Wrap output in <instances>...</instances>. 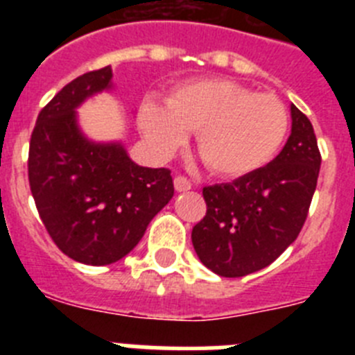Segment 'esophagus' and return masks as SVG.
<instances>
[{
	"label": "esophagus",
	"mask_w": 355,
	"mask_h": 355,
	"mask_svg": "<svg viewBox=\"0 0 355 355\" xmlns=\"http://www.w3.org/2000/svg\"><path fill=\"white\" fill-rule=\"evenodd\" d=\"M174 188L178 192H187L192 188V181L184 178V175H175L174 178Z\"/></svg>",
	"instance_id": "obj_1"
}]
</instances>
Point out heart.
<instances>
[{"instance_id": "1", "label": "heart", "mask_w": 355, "mask_h": 355, "mask_svg": "<svg viewBox=\"0 0 355 355\" xmlns=\"http://www.w3.org/2000/svg\"><path fill=\"white\" fill-rule=\"evenodd\" d=\"M139 124L150 147L162 155L180 146L184 131H196V150L206 167L218 175L240 178L274 158L286 139L290 119L274 94L206 78L175 85L165 106L144 103Z\"/></svg>"}]
</instances>
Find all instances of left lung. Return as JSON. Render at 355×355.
<instances>
[{
  "mask_svg": "<svg viewBox=\"0 0 355 355\" xmlns=\"http://www.w3.org/2000/svg\"><path fill=\"white\" fill-rule=\"evenodd\" d=\"M320 163L311 122L291 105V135L274 162L202 188L206 215L192 229L202 265L222 277H243L274 263L306 222Z\"/></svg>",
  "mask_w": 355,
  "mask_h": 355,
  "instance_id": "1",
  "label": "left lung"
}]
</instances>
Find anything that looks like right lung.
<instances>
[{"label": "right lung", "instance_id": "add662e5", "mask_svg": "<svg viewBox=\"0 0 355 355\" xmlns=\"http://www.w3.org/2000/svg\"><path fill=\"white\" fill-rule=\"evenodd\" d=\"M112 67L85 72L40 110L31 131L28 181L55 245L74 261L103 266L135 249L174 196L168 168L139 167L121 144H92L74 108L108 89Z\"/></svg>", "mask_w": 355, "mask_h": 355}]
</instances>
